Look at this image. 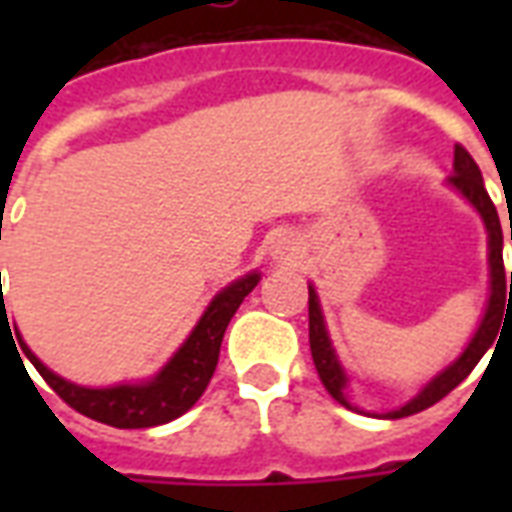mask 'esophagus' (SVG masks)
Masks as SVG:
<instances>
[{
    "mask_svg": "<svg viewBox=\"0 0 512 512\" xmlns=\"http://www.w3.org/2000/svg\"><path fill=\"white\" fill-rule=\"evenodd\" d=\"M296 238H290V235H279L277 244L271 246V255L277 257V260H288V257L296 255Z\"/></svg>",
    "mask_w": 512,
    "mask_h": 512,
    "instance_id": "34e87169",
    "label": "esophagus"
}]
</instances>
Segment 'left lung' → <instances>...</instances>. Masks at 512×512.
I'll use <instances>...</instances> for the list:
<instances>
[{
	"mask_svg": "<svg viewBox=\"0 0 512 512\" xmlns=\"http://www.w3.org/2000/svg\"><path fill=\"white\" fill-rule=\"evenodd\" d=\"M455 172L450 175V183L455 189L461 191L466 200L472 202L474 208L480 211L485 222V230H488V263H491V299H488V310H485V318L480 323V329L472 337L469 348L463 351L458 362H452L441 376H436L430 381L422 392H419L414 400H408L406 406L397 408V411H389L386 417L400 419L411 417V414H419L425 411L433 403H439L441 397H447L461 384L463 378L472 373L477 362L483 359V354L496 343V334H499V326H502V312L512 307V271L510 279L505 274V260H502V224H499V213H496L494 202L488 197V191L483 186V175H480V167L474 164V158L469 156V150L463 145H455ZM510 241H512V222H510ZM310 351L312 362H315V370L321 376V384L326 386V392L343 403V406L351 408V403L345 400V373L337 356H334V348L329 343V334H326V326H323L321 304H318V296L315 290L310 288Z\"/></svg>",
	"mask_w": 512,
	"mask_h": 512,
	"instance_id": "left-lung-1",
	"label": "left lung"
}]
</instances>
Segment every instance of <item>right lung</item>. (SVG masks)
Listing matches in <instances>:
<instances>
[{
    "label": "right lung",
    "mask_w": 512,
    "mask_h": 512,
    "mask_svg": "<svg viewBox=\"0 0 512 512\" xmlns=\"http://www.w3.org/2000/svg\"><path fill=\"white\" fill-rule=\"evenodd\" d=\"M257 274H246L244 279L233 282L230 288H224L211 307L205 310L200 323L194 326L189 340L183 343L178 354L169 359V365L147 384H123L112 389H87L76 386L65 378L54 376L49 367L38 362V356L21 343L29 362L35 365L43 381L57 392V395L76 408L79 414L90 419H98L112 428H153L164 425L169 419H178L186 414L211 381L216 362H219V348L227 323L241 307V301L255 290ZM0 301H5L0 288ZM2 323L7 321V312H0Z\"/></svg>",
    "instance_id": "obj_1"
}]
</instances>
